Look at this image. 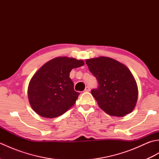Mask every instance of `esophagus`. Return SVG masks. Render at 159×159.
<instances>
[{"label": "esophagus", "instance_id": "esophagus-1", "mask_svg": "<svg viewBox=\"0 0 159 159\" xmlns=\"http://www.w3.org/2000/svg\"><path fill=\"white\" fill-rule=\"evenodd\" d=\"M89 91H90V87L89 86H87L85 87V92H89Z\"/></svg>", "mask_w": 159, "mask_h": 159}]
</instances>
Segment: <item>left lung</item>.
<instances>
[{"label": "left lung", "instance_id": "left-lung-1", "mask_svg": "<svg viewBox=\"0 0 159 159\" xmlns=\"http://www.w3.org/2000/svg\"><path fill=\"white\" fill-rule=\"evenodd\" d=\"M89 70L96 77L98 87L91 91L98 104L110 116L122 117L136 105L138 90L133 74L117 61L100 57L86 60Z\"/></svg>", "mask_w": 159, "mask_h": 159}]
</instances>
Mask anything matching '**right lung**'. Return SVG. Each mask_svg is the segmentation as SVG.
<instances>
[{"instance_id": "right-lung-1", "label": "right lung", "mask_w": 159, "mask_h": 159, "mask_svg": "<svg viewBox=\"0 0 159 159\" xmlns=\"http://www.w3.org/2000/svg\"><path fill=\"white\" fill-rule=\"evenodd\" d=\"M83 65L82 60L64 57H57L41 67L29 85V100L33 109L47 118L65 113L80 94L74 91L70 72Z\"/></svg>"}]
</instances>
